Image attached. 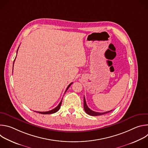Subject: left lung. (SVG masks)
Segmentation results:
<instances>
[{
	"label": "left lung",
	"instance_id": "1",
	"mask_svg": "<svg viewBox=\"0 0 148 148\" xmlns=\"http://www.w3.org/2000/svg\"><path fill=\"white\" fill-rule=\"evenodd\" d=\"M84 110H85L86 112L88 114V115H90L91 116H98V115H103V114H107V113H108L111 111H112V110L111 111H107V112H95V111H93L92 110H90L87 105V103H86V99H85V97H84Z\"/></svg>",
	"mask_w": 148,
	"mask_h": 148
}]
</instances>
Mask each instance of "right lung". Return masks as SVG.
<instances>
[{
  "label": "right lung",
  "mask_w": 148,
  "mask_h": 148,
  "mask_svg": "<svg viewBox=\"0 0 148 148\" xmlns=\"http://www.w3.org/2000/svg\"><path fill=\"white\" fill-rule=\"evenodd\" d=\"M17 51H18V49H17ZM14 61H15V59H14ZM13 64H14V62H13ZM72 84H73V82H71V83H70V84H69V86L67 87V89H66V90L65 92L67 91V90L69 89V88L70 87V86ZM61 102H62V99H61V101H60V103L58 105V106L56 107L54 109H53V110H50V111H46V112H38V111H36V112H38V113H40V114H51L55 113V112H57V111L59 110V109L60 108L61 105Z\"/></svg>",
  "instance_id": "add662e5"
}]
</instances>
